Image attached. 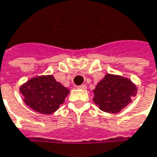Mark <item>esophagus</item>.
<instances>
[{
    "label": "esophagus",
    "instance_id": "esophagus-1",
    "mask_svg": "<svg viewBox=\"0 0 157 157\" xmlns=\"http://www.w3.org/2000/svg\"><path fill=\"white\" fill-rule=\"evenodd\" d=\"M78 89H82V90H86L87 89V86L85 84H82V85H79Z\"/></svg>",
    "mask_w": 157,
    "mask_h": 157
}]
</instances>
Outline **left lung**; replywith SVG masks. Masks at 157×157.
<instances>
[{"label":"left lung","mask_w":157,"mask_h":157,"mask_svg":"<svg viewBox=\"0 0 157 157\" xmlns=\"http://www.w3.org/2000/svg\"><path fill=\"white\" fill-rule=\"evenodd\" d=\"M94 103L106 113L116 114L132 102L137 87L128 78L107 74L93 90Z\"/></svg>","instance_id":"8db88e82"}]
</instances>
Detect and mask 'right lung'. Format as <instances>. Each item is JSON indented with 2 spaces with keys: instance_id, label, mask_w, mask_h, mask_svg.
Masks as SVG:
<instances>
[{
  "instance_id": "right-lung-1",
  "label": "right lung",
  "mask_w": 157,
  "mask_h": 157,
  "mask_svg": "<svg viewBox=\"0 0 157 157\" xmlns=\"http://www.w3.org/2000/svg\"><path fill=\"white\" fill-rule=\"evenodd\" d=\"M19 90L27 106L44 115L58 110L69 93V90L57 82L53 75L30 79L19 88Z\"/></svg>"
}]
</instances>
